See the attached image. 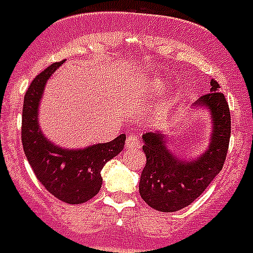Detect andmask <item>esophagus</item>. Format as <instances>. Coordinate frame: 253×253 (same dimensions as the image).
<instances>
[{"mask_svg":"<svg viewBox=\"0 0 253 253\" xmlns=\"http://www.w3.org/2000/svg\"><path fill=\"white\" fill-rule=\"evenodd\" d=\"M126 146H127V149H137L138 146H139V142H138V137L135 135V134H130V135L127 137Z\"/></svg>","mask_w":253,"mask_h":253,"instance_id":"1","label":"esophagus"}]
</instances>
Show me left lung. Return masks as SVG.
Segmentation results:
<instances>
[{"instance_id": "1", "label": "left lung", "mask_w": 253, "mask_h": 253, "mask_svg": "<svg viewBox=\"0 0 253 253\" xmlns=\"http://www.w3.org/2000/svg\"><path fill=\"white\" fill-rule=\"evenodd\" d=\"M210 92L203 94L195 107H206L211 112V142L195 161H183L170 153L164 134H143L146 164L141 173L139 194L154 210L173 212L184 209L199 198L222 169L230 139V111L228 101L215 80L210 81Z\"/></svg>"}]
</instances>
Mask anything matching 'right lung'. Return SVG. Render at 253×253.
Returning a JSON list of instances; mask_svg holds the SVG:
<instances>
[{"label":"right lung","mask_w":253,"mask_h":253,"mask_svg":"<svg viewBox=\"0 0 253 253\" xmlns=\"http://www.w3.org/2000/svg\"><path fill=\"white\" fill-rule=\"evenodd\" d=\"M63 62V61H62ZM62 62H55L38 74L25 92L21 116V142L25 157L38 180L51 195L69 205L85 203L101 188V169L121 153L126 135L81 150L55 146L42 134L38 123L39 100L47 80Z\"/></svg>","instance_id":"right-lung-1"}]
</instances>
